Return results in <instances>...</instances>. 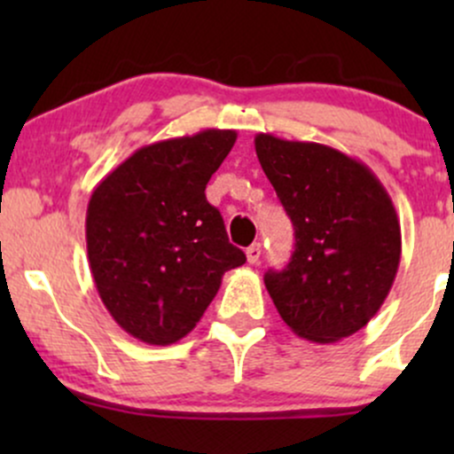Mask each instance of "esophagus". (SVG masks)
Here are the masks:
<instances>
[{
	"label": "esophagus",
	"instance_id": "34e87169",
	"mask_svg": "<svg viewBox=\"0 0 454 454\" xmlns=\"http://www.w3.org/2000/svg\"><path fill=\"white\" fill-rule=\"evenodd\" d=\"M245 254H247V262L249 264H256L258 260H260V256H262V245H260V243L249 245L247 252H245Z\"/></svg>",
	"mask_w": 454,
	"mask_h": 454
}]
</instances>
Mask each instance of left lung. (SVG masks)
<instances>
[{
    "label": "left lung",
    "mask_w": 454,
    "mask_h": 454,
    "mask_svg": "<svg viewBox=\"0 0 454 454\" xmlns=\"http://www.w3.org/2000/svg\"><path fill=\"white\" fill-rule=\"evenodd\" d=\"M256 155L294 226V254L264 275L281 320L303 340L333 343L367 325L401 258L393 200L363 161L317 143L258 134Z\"/></svg>",
    "instance_id": "8db88e82"
}]
</instances>
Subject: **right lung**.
<instances>
[{
    "instance_id": "1",
    "label": "right lung",
    "mask_w": 454,
    "mask_h": 454,
    "mask_svg": "<svg viewBox=\"0 0 454 454\" xmlns=\"http://www.w3.org/2000/svg\"><path fill=\"white\" fill-rule=\"evenodd\" d=\"M234 140V129L160 140L93 190L85 222L93 281L114 322L140 341L170 346L185 337L223 273L245 262L205 196Z\"/></svg>"
}]
</instances>
